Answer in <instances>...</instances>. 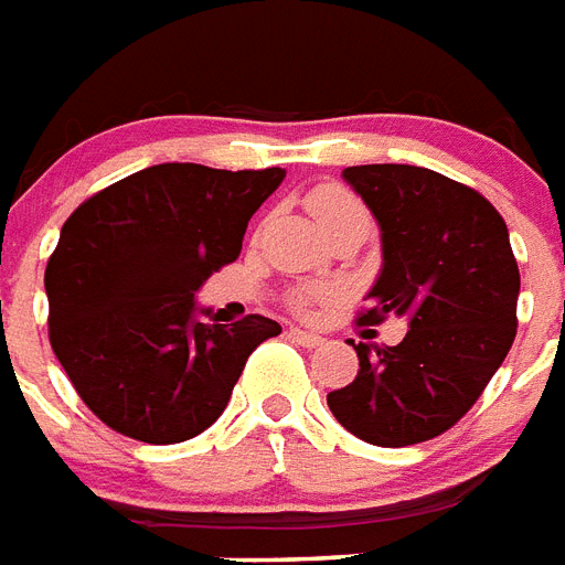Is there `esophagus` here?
Masks as SVG:
<instances>
[{"instance_id":"1","label":"esophagus","mask_w":565,"mask_h":565,"mask_svg":"<svg viewBox=\"0 0 565 565\" xmlns=\"http://www.w3.org/2000/svg\"><path fill=\"white\" fill-rule=\"evenodd\" d=\"M288 338H291L295 344L306 347V350H315V347L323 344V338L315 335V332H306V329H297V327H295V329H288Z\"/></svg>"}]
</instances>
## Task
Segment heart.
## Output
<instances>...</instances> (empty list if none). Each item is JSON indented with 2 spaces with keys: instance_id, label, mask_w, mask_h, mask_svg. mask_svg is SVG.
I'll return each instance as SVG.
<instances>
[{
  "instance_id": "1",
  "label": "heart",
  "mask_w": 565,
  "mask_h": 565,
  "mask_svg": "<svg viewBox=\"0 0 565 565\" xmlns=\"http://www.w3.org/2000/svg\"><path fill=\"white\" fill-rule=\"evenodd\" d=\"M306 206L318 221V227L327 233L329 238L338 236L341 230L350 227H364L370 230V212L367 206L361 204V198L350 192L341 183H320L306 195ZM318 288H295L288 303L295 311H309L311 306L320 300Z\"/></svg>"
}]
</instances>
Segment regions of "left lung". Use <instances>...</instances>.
Here are the masks:
<instances>
[{"mask_svg": "<svg viewBox=\"0 0 565 565\" xmlns=\"http://www.w3.org/2000/svg\"><path fill=\"white\" fill-rule=\"evenodd\" d=\"M382 227L385 265L359 327L408 320L396 347L353 344L359 376L329 411L373 446L444 435L484 394L516 338L519 268L508 224L472 186L419 166H350Z\"/></svg>", "mask_w": 565, "mask_h": 565, "instance_id": "8db88e82", "label": "left lung"}]
</instances>
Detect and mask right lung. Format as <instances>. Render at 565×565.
I'll return each mask as SVG.
<instances>
[{"instance_id":"obj_1","label":"right lung","mask_w":565,"mask_h":565,"mask_svg":"<svg viewBox=\"0 0 565 565\" xmlns=\"http://www.w3.org/2000/svg\"><path fill=\"white\" fill-rule=\"evenodd\" d=\"M282 169L162 162L87 198L49 256V341L104 426L180 444L227 408L247 355L277 320L195 318V291L242 254L247 221Z\"/></svg>"}]
</instances>
